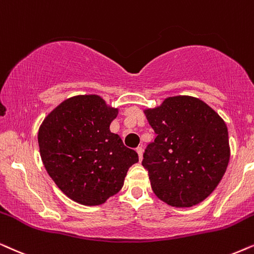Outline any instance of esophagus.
I'll return each instance as SVG.
<instances>
[{
  "mask_svg": "<svg viewBox=\"0 0 254 254\" xmlns=\"http://www.w3.org/2000/svg\"><path fill=\"white\" fill-rule=\"evenodd\" d=\"M137 153H138V157H139V160L141 161V159H143V153H144V150H143V147L141 146H139V147H137Z\"/></svg>",
  "mask_w": 254,
  "mask_h": 254,
  "instance_id": "1",
  "label": "esophagus"
}]
</instances>
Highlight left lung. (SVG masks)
Instances as JSON below:
<instances>
[{
  "label": "left lung",
  "instance_id": "left-lung-1",
  "mask_svg": "<svg viewBox=\"0 0 254 254\" xmlns=\"http://www.w3.org/2000/svg\"><path fill=\"white\" fill-rule=\"evenodd\" d=\"M157 137L146 147L143 166L152 190L175 208L204 201L221 182L230 160L225 122L194 96L166 97L144 109Z\"/></svg>",
  "mask_w": 254,
  "mask_h": 254
}]
</instances>
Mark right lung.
Returning <instances> with one entry per match:
<instances>
[{"mask_svg":"<svg viewBox=\"0 0 254 254\" xmlns=\"http://www.w3.org/2000/svg\"><path fill=\"white\" fill-rule=\"evenodd\" d=\"M118 108L100 95L64 100L47 114L38 130L44 167L60 190L76 203L101 205L116 195L127 171L138 162L136 151L110 131Z\"/></svg>","mask_w":254,"mask_h":254,"instance_id":"1","label":"right lung"}]
</instances>
